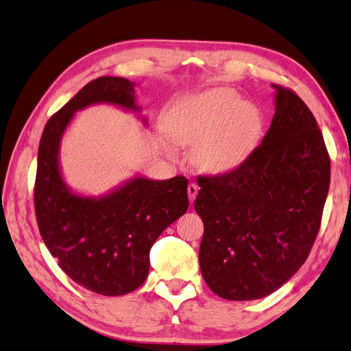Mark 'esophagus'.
<instances>
[{"label":"esophagus","mask_w":351,"mask_h":351,"mask_svg":"<svg viewBox=\"0 0 351 351\" xmlns=\"http://www.w3.org/2000/svg\"><path fill=\"white\" fill-rule=\"evenodd\" d=\"M197 192H199V187H197L195 182L189 184V187H187V193H189V199H190V202H193V201H195V197H196Z\"/></svg>","instance_id":"obj_1"}]
</instances>
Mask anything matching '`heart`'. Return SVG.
<instances>
[{
    "label": "heart",
    "mask_w": 351,
    "mask_h": 351,
    "mask_svg": "<svg viewBox=\"0 0 351 351\" xmlns=\"http://www.w3.org/2000/svg\"><path fill=\"white\" fill-rule=\"evenodd\" d=\"M178 145L195 147L193 161L212 173H226L253 154L263 133V113L228 87L187 97L171 107L165 123Z\"/></svg>",
    "instance_id": "1"
}]
</instances>
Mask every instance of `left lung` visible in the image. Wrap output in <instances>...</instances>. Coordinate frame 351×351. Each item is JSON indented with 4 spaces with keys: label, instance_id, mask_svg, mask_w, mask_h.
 Masks as SVG:
<instances>
[{
    "label": "left lung",
    "instance_id": "left-lung-1",
    "mask_svg": "<svg viewBox=\"0 0 351 351\" xmlns=\"http://www.w3.org/2000/svg\"><path fill=\"white\" fill-rule=\"evenodd\" d=\"M273 88L261 145L230 173L197 181L201 273L228 301L269 296L301 269L328 195L330 156L313 113L295 92Z\"/></svg>",
    "mask_w": 351,
    "mask_h": 351
}]
</instances>
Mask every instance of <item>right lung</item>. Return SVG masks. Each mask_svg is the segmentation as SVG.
Returning <instances> with one entry per match:
<instances>
[{
	"mask_svg": "<svg viewBox=\"0 0 351 351\" xmlns=\"http://www.w3.org/2000/svg\"><path fill=\"white\" fill-rule=\"evenodd\" d=\"M112 104L135 113V82L99 76L86 84L44 127L35 181V212L44 244L66 275L104 296L127 295L149 276L150 248L159 234L187 212L184 176L156 181L136 175L109 193H76L62 178L61 139L76 112Z\"/></svg>",
	"mask_w": 351,
	"mask_h": 351,
	"instance_id": "obj_1",
	"label": "right lung"
}]
</instances>
